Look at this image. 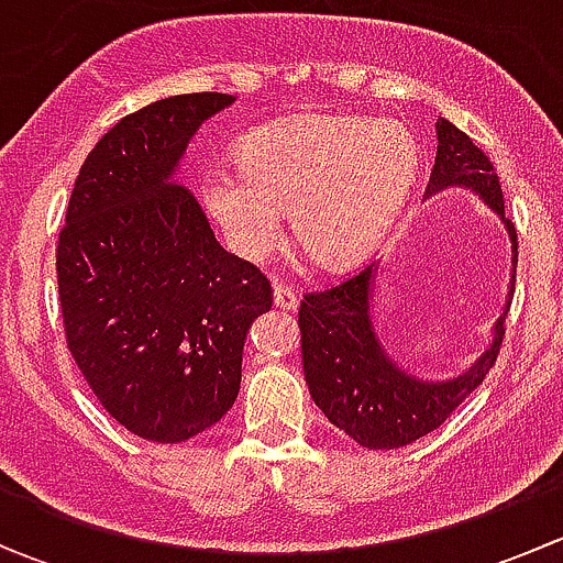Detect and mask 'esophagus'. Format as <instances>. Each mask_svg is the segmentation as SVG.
<instances>
[{"label": "esophagus", "instance_id": "obj_1", "mask_svg": "<svg viewBox=\"0 0 563 563\" xmlns=\"http://www.w3.org/2000/svg\"><path fill=\"white\" fill-rule=\"evenodd\" d=\"M272 297H275V308L286 310V313H294V310L299 308L297 294H294L288 286H283V283H280V286H275V291H272Z\"/></svg>", "mask_w": 563, "mask_h": 563}]
</instances>
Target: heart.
Wrapping results in <instances>:
<instances>
[{
    "instance_id": "obj_1",
    "label": "heart",
    "mask_w": 563,
    "mask_h": 563,
    "mask_svg": "<svg viewBox=\"0 0 563 563\" xmlns=\"http://www.w3.org/2000/svg\"><path fill=\"white\" fill-rule=\"evenodd\" d=\"M419 174L413 135L391 119H277L240 141V168L209 166L201 198L229 245L258 261L294 234L329 269L365 261L387 240Z\"/></svg>"
}]
</instances>
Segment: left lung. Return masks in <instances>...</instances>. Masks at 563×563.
Masks as SVG:
<instances>
[{"label": "left lung", "instance_id": "8db88e82", "mask_svg": "<svg viewBox=\"0 0 563 563\" xmlns=\"http://www.w3.org/2000/svg\"><path fill=\"white\" fill-rule=\"evenodd\" d=\"M435 166L430 174L424 198H433L450 187H463L479 196L501 220L512 250L507 299L501 316L490 329L487 349L479 360L471 362L463 373L452 378H422L402 367L382 343L373 318V294H376L382 261L354 275L351 280L308 294L299 308L302 329L305 382L310 397L323 417L343 430L349 439L367 450H397L452 417V411L471 395L490 367L496 365L504 338L509 302L515 291V266H518V234L504 214V196L498 174L485 152L457 130L450 119H435Z\"/></svg>", "mask_w": 563, "mask_h": 563}]
</instances>
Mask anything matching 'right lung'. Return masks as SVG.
<instances>
[{
  "label": "right lung",
  "instance_id": "obj_1",
  "mask_svg": "<svg viewBox=\"0 0 563 563\" xmlns=\"http://www.w3.org/2000/svg\"><path fill=\"white\" fill-rule=\"evenodd\" d=\"M234 95H174L119 119L78 172L56 245L67 349L122 428L179 444L240 395L269 280L220 247L176 172Z\"/></svg>",
  "mask_w": 563,
  "mask_h": 563
}]
</instances>
